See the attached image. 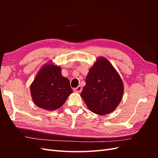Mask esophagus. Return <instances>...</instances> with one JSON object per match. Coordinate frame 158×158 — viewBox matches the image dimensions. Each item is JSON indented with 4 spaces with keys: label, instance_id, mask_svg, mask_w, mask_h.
<instances>
[{
    "label": "esophagus",
    "instance_id": "obj_1",
    "mask_svg": "<svg viewBox=\"0 0 158 158\" xmlns=\"http://www.w3.org/2000/svg\"><path fill=\"white\" fill-rule=\"evenodd\" d=\"M82 88L80 86V85H78V86L77 88H76L74 89V91L76 92H78V93H80L81 92H82Z\"/></svg>",
    "mask_w": 158,
    "mask_h": 158
}]
</instances>
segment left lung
Wrapping results in <instances>:
<instances>
[{
	"label": "left lung",
	"instance_id": "left-lung-1",
	"mask_svg": "<svg viewBox=\"0 0 158 158\" xmlns=\"http://www.w3.org/2000/svg\"><path fill=\"white\" fill-rule=\"evenodd\" d=\"M124 85L120 75L111 63L99 56L90 68L80 95L91 111L105 115L120 103Z\"/></svg>",
	"mask_w": 158,
	"mask_h": 158
}]
</instances>
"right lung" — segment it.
Segmentation results:
<instances>
[{
	"instance_id": "obj_1",
	"label": "right lung",
	"mask_w": 158,
	"mask_h": 158,
	"mask_svg": "<svg viewBox=\"0 0 158 158\" xmlns=\"http://www.w3.org/2000/svg\"><path fill=\"white\" fill-rule=\"evenodd\" d=\"M60 66L52 61L45 64L38 71L30 85L33 103L47 111L60 108L73 93L69 80L62 76Z\"/></svg>"
}]
</instances>
